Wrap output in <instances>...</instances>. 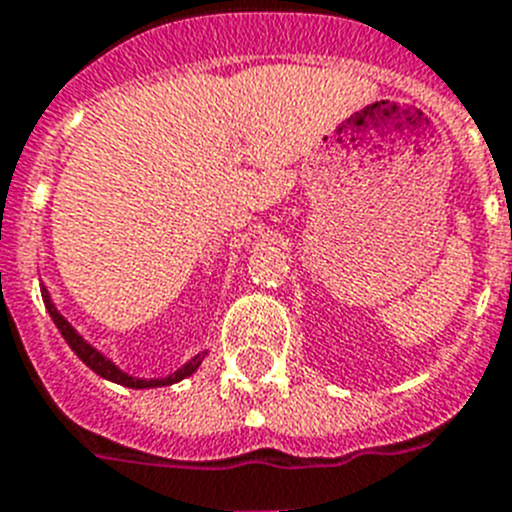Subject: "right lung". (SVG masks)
Masks as SVG:
<instances>
[{
	"label": "right lung",
	"mask_w": 512,
	"mask_h": 512,
	"mask_svg": "<svg viewBox=\"0 0 512 512\" xmlns=\"http://www.w3.org/2000/svg\"><path fill=\"white\" fill-rule=\"evenodd\" d=\"M41 293H43V304H46L48 314H51V319H53V322H56V327H59V332H61V335H64V340L69 342V348L74 350V353H77L79 358H82V361L92 368V371L100 373L102 379H110V381H115V384L131 386V389H149V386H167V384H175V381L185 379V376H190V373H193L195 368L201 366L203 358H206V353H198V355H195V358H193V361L185 363V366H182L180 371H175V373H172V376H167V379H151V381H149V379H133V376H128V373H123L121 368H115L113 363H110L108 358H105V355L97 353V350L92 348L90 342H84L82 337L77 335V330H74V327H71V324L66 322L64 317H61L59 311H56V306H53V301H51V296H48L46 288H43Z\"/></svg>",
	"instance_id": "right-lung-1"
}]
</instances>
